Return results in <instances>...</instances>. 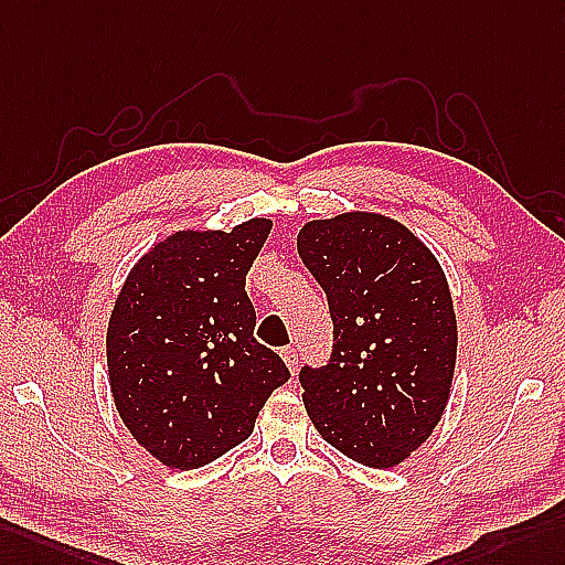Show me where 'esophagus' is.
I'll return each instance as SVG.
<instances>
[{
	"label": "esophagus",
	"mask_w": 565,
	"mask_h": 565,
	"mask_svg": "<svg viewBox=\"0 0 565 565\" xmlns=\"http://www.w3.org/2000/svg\"><path fill=\"white\" fill-rule=\"evenodd\" d=\"M280 354H282V360H285V364H287V369L292 371H297V364H299V354H297V350L295 348H282L280 350Z\"/></svg>",
	"instance_id": "1"
}]
</instances>
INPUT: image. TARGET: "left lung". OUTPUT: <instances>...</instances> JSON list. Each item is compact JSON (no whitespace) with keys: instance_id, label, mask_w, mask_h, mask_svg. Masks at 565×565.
<instances>
[{"instance_id":"left-lung-1","label":"left lung","mask_w":565,"mask_h":565,"mask_svg":"<svg viewBox=\"0 0 565 565\" xmlns=\"http://www.w3.org/2000/svg\"><path fill=\"white\" fill-rule=\"evenodd\" d=\"M333 321L326 364H305V405L326 441L366 467L403 462L441 419L458 328L434 254L395 220L348 213L297 237Z\"/></svg>"}]
</instances>
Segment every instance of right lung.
I'll return each instance as SVG.
<instances>
[{
  "instance_id": "1",
  "label": "right lung",
  "mask_w": 565,
  "mask_h": 565,
  "mask_svg": "<svg viewBox=\"0 0 565 565\" xmlns=\"http://www.w3.org/2000/svg\"><path fill=\"white\" fill-rule=\"evenodd\" d=\"M270 220L232 232H179L129 273L107 328L121 422L148 452L196 470L246 441L270 393L290 379L254 338L246 273Z\"/></svg>"
}]
</instances>
